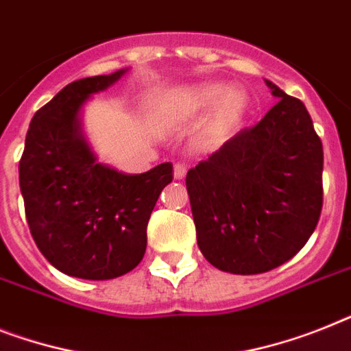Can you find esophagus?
I'll return each instance as SVG.
<instances>
[{
    "label": "esophagus",
    "instance_id": "1",
    "mask_svg": "<svg viewBox=\"0 0 351 351\" xmlns=\"http://www.w3.org/2000/svg\"><path fill=\"white\" fill-rule=\"evenodd\" d=\"M186 176V167L181 163H176L173 165V178L176 179H184Z\"/></svg>",
    "mask_w": 351,
    "mask_h": 351
}]
</instances>
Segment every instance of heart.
Segmentation results:
<instances>
[{
  "label": "heart",
  "instance_id": "b5f03b06",
  "mask_svg": "<svg viewBox=\"0 0 351 351\" xmlns=\"http://www.w3.org/2000/svg\"><path fill=\"white\" fill-rule=\"evenodd\" d=\"M213 114L199 136L202 149H221L237 134L249 111V98L242 89H230L224 82H206L170 93L158 104L156 114L163 123L188 121Z\"/></svg>",
  "mask_w": 351,
  "mask_h": 351
}]
</instances>
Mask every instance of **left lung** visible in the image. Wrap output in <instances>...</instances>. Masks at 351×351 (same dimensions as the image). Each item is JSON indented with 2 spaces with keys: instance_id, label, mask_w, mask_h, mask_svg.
Returning a JSON list of instances; mask_svg holds the SVG:
<instances>
[{
  "instance_id": "1",
  "label": "left lung",
  "mask_w": 351,
  "mask_h": 351,
  "mask_svg": "<svg viewBox=\"0 0 351 351\" xmlns=\"http://www.w3.org/2000/svg\"><path fill=\"white\" fill-rule=\"evenodd\" d=\"M265 84L276 106L186 173L199 249L231 274L289 262L314 233L323 206V145L311 114L301 100Z\"/></svg>"
}]
</instances>
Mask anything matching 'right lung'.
<instances>
[{"label": "right lung", "instance_id": "add662e5", "mask_svg": "<svg viewBox=\"0 0 351 351\" xmlns=\"http://www.w3.org/2000/svg\"><path fill=\"white\" fill-rule=\"evenodd\" d=\"M125 69L75 80L32 118L19 161L26 221L45 258L68 276L112 280L141 262L147 224L172 163L127 176L98 163L80 111Z\"/></svg>", "mask_w": 351, "mask_h": 351}]
</instances>
